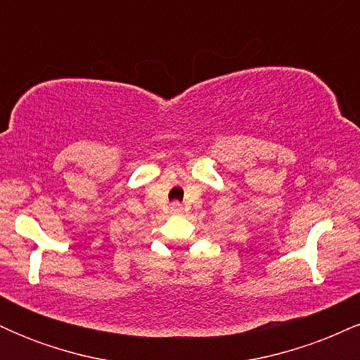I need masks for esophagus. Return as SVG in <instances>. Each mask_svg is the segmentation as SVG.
Returning <instances> with one entry per match:
<instances>
[{"instance_id":"1","label":"esophagus","mask_w":360,"mask_h":360,"mask_svg":"<svg viewBox=\"0 0 360 360\" xmlns=\"http://www.w3.org/2000/svg\"><path fill=\"white\" fill-rule=\"evenodd\" d=\"M171 213L172 214H179V213H183V206H181V203H177V201H174V203L171 205Z\"/></svg>"}]
</instances>
